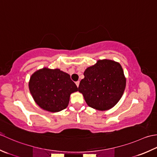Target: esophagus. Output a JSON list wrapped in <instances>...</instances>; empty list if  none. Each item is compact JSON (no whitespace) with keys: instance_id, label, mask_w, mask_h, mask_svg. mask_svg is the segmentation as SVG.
<instances>
[{"instance_id":"obj_1","label":"esophagus","mask_w":157,"mask_h":157,"mask_svg":"<svg viewBox=\"0 0 157 157\" xmlns=\"http://www.w3.org/2000/svg\"><path fill=\"white\" fill-rule=\"evenodd\" d=\"M76 86H77V87H78V86H79V83H80V82L79 81H76Z\"/></svg>"}]
</instances>
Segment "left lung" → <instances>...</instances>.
I'll list each match as a JSON object with an SVG mask.
<instances>
[{
	"label": "left lung",
	"mask_w": 157,
	"mask_h": 157,
	"mask_svg": "<svg viewBox=\"0 0 157 157\" xmlns=\"http://www.w3.org/2000/svg\"><path fill=\"white\" fill-rule=\"evenodd\" d=\"M78 91L89 107L107 110L114 107L122 97L126 78L119 63L110 59L98 60L85 70Z\"/></svg>",
	"instance_id": "1"
}]
</instances>
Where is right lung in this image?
<instances>
[{
    "label": "right lung",
    "instance_id": "1",
    "mask_svg": "<svg viewBox=\"0 0 157 157\" xmlns=\"http://www.w3.org/2000/svg\"><path fill=\"white\" fill-rule=\"evenodd\" d=\"M29 89L35 102L43 110L57 113L68 106L70 94L78 88L70 76L59 69L43 68L32 75Z\"/></svg>",
    "mask_w": 157,
    "mask_h": 157
}]
</instances>
